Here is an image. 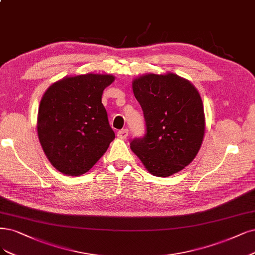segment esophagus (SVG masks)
Returning a JSON list of instances; mask_svg holds the SVG:
<instances>
[{
	"mask_svg": "<svg viewBox=\"0 0 255 255\" xmlns=\"http://www.w3.org/2000/svg\"><path fill=\"white\" fill-rule=\"evenodd\" d=\"M117 135H118V137H120V138L126 139V138L128 137V128H122V129L118 130Z\"/></svg>",
	"mask_w": 255,
	"mask_h": 255,
	"instance_id": "obj_1",
	"label": "esophagus"
}]
</instances>
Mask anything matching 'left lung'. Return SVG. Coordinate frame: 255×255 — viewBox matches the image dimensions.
Returning <instances> with one entry per match:
<instances>
[{"instance_id": "obj_1", "label": "left lung", "mask_w": 255, "mask_h": 255, "mask_svg": "<svg viewBox=\"0 0 255 255\" xmlns=\"http://www.w3.org/2000/svg\"><path fill=\"white\" fill-rule=\"evenodd\" d=\"M133 92L143 112L145 134L130 148L155 176L168 177L198 153L205 134L203 101L189 81L169 73L135 79Z\"/></svg>"}]
</instances>
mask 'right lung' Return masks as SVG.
I'll use <instances>...</instances> for the list:
<instances>
[{"label": "right lung", "mask_w": 255, "mask_h": 255, "mask_svg": "<svg viewBox=\"0 0 255 255\" xmlns=\"http://www.w3.org/2000/svg\"><path fill=\"white\" fill-rule=\"evenodd\" d=\"M112 75L67 77L48 87L40 103L38 136L50 163L79 176L107 152L115 133L101 102Z\"/></svg>", "instance_id": "obj_1"}]
</instances>
